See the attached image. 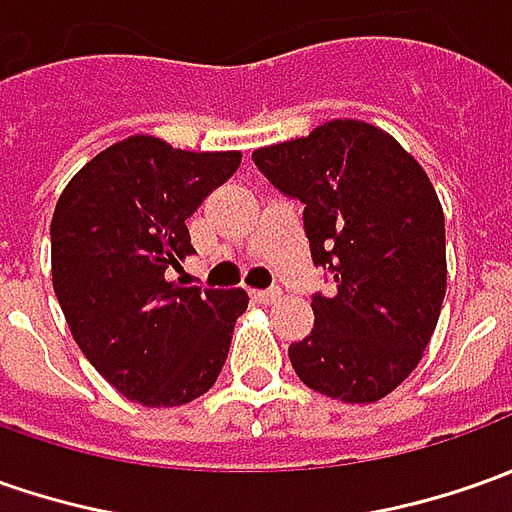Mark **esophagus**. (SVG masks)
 Returning <instances> with one entry per match:
<instances>
[{"label": "esophagus", "instance_id": "obj_1", "mask_svg": "<svg viewBox=\"0 0 512 512\" xmlns=\"http://www.w3.org/2000/svg\"><path fill=\"white\" fill-rule=\"evenodd\" d=\"M252 297H255L257 303H277V300L283 297V291L280 289H255L252 291Z\"/></svg>", "mask_w": 512, "mask_h": 512}]
</instances>
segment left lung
Segmentation results:
<instances>
[{
	"label": "left lung",
	"instance_id": "8db88e82",
	"mask_svg": "<svg viewBox=\"0 0 512 512\" xmlns=\"http://www.w3.org/2000/svg\"><path fill=\"white\" fill-rule=\"evenodd\" d=\"M252 161L306 203L311 257L337 283L311 300L309 337L289 345L297 377L348 405L388 397L422 360L448 286L445 212L428 172L357 118L260 147Z\"/></svg>",
	"mask_w": 512,
	"mask_h": 512
}]
</instances>
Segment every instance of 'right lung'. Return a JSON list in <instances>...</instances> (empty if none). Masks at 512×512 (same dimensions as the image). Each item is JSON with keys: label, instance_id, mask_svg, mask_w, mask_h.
<instances>
[{"label": "right lung", "instance_id": "right-lung-1", "mask_svg": "<svg viewBox=\"0 0 512 512\" xmlns=\"http://www.w3.org/2000/svg\"><path fill=\"white\" fill-rule=\"evenodd\" d=\"M238 167V150L130 135L90 158L56 201L50 266L70 334L118 394L147 408L206 394L249 306L243 289L167 280L192 255L186 218Z\"/></svg>", "mask_w": 512, "mask_h": 512}]
</instances>
